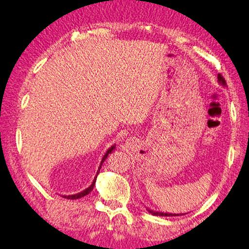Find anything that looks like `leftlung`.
<instances>
[{
  "label": "left lung",
  "instance_id": "1",
  "mask_svg": "<svg viewBox=\"0 0 249 249\" xmlns=\"http://www.w3.org/2000/svg\"><path fill=\"white\" fill-rule=\"evenodd\" d=\"M217 80H218V83L222 86H226V82H225L224 77L222 76V75L218 74L217 75ZM149 213H151L152 215L154 216H180V215H184V214H172V213H163V212H156V211H153V210H149V208H146Z\"/></svg>",
  "mask_w": 249,
  "mask_h": 249
}]
</instances>
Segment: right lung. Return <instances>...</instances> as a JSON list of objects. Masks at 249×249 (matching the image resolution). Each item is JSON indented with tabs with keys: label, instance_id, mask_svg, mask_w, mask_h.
<instances>
[{
	"label": "right lung",
	"instance_id": "right-lung-1",
	"mask_svg": "<svg viewBox=\"0 0 249 249\" xmlns=\"http://www.w3.org/2000/svg\"><path fill=\"white\" fill-rule=\"evenodd\" d=\"M115 148H116V144H114L113 146H110V147L107 149V151H106L105 155L103 156V159H102V161H101V164H100V167H98V171H97V173H96V176L94 177V179H93V181H92V184H90L88 188H85L84 191H82L81 193H77V194H74V195H63V197H64V198H68V199H77V198H81V197H84V196H86L88 194H89V193L93 191L94 186H95L96 177H97V175H98V173H100V169H101V167H102V165H103L104 160H105L106 159H107L108 154L112 153Z\"/></svg>",
	"mask_w": 249,
	"mask_h": 249
}]
</instances>
